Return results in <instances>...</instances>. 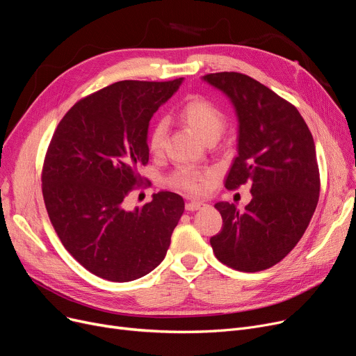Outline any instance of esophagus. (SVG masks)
<instances>
[{"label": "esophagus", "instance_id": "esophagus-1", "mask_svg": "<svg viewBox=\"0 0 356 356\" xmlns=\"http://www.w3.org/2000/svg\"><path fill=\"white\" fill-rule=\"evenodd\" d=\"M202 207H205L202 200H191V202L186 204V211H197Z\"/></svg>", "mask_w": 356, "mask_h": 356}]
</instances>
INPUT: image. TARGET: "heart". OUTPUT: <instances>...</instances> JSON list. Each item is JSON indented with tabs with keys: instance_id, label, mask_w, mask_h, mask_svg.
I'll list each match as a JSON object with an SVG mask.
<instances>
[{
	"instance_id": "1",
	"label": "heart",
	"mask_w": 356,
	"mask_h": 356,
	"mask_svg": "<svg viewBox=\"0 0 356 356\" xmlns=\"http://www.w3.org/2000/svg\"><path fill=\"white\" fill-rule=\"evenodd\" d=\"M180 119L202 140L207 143L209 140H218L225 129V115L218 106L212 102L193 97L181 107ZM167 135V123L160 120L152 128L148 147L152 154H160L164 148ZM168 183L173 188L186 191L191 193H204L209 186V177L204 173H199L193 168L181 167L168 177Z\"/></svg>"
}]
</instances>
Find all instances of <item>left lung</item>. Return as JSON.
Segmentation results:
<instances>
[{"label":"left lung","mask_w":356,"mask_h":356,"mask_svg":"<svg viewBox=\"0 0 356 356\" xmlns=\"http://www.w3.org/2000/svg\"><path fill=\"white\" fill-rule=\"evenodd\" d=\"M202 80L224 92L238 120L225 188L249 183L252 193L243 212L234 204H215L222 229L211 245L229 268L265 270L297 245L316 211L320 175L313 135L296 106L249 75L215 72Z\"/></svg>","instance_id":"obj_1"}]
</instances>
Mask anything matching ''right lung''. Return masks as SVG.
<instances>
[{
    "label": "right lung",
    "instance_id": "add662e5",
    "mask_svg": "<svg viewBox=\"0 0 356 356\" xmlns=\"http://www.w3.org/2000/svg\"><path fill=\"white\" fill-rule=\"evenodd\" d=\"M173 81H119L76 102L46 152L42 192L49 220L72 257L96 276L129 282L156 269L184 211L159 192L128 211L123 199L148 163L152 115L179 90Z\"/></svg>",
    "mask_w": 356,
    "mask_h": 356
}]
</instances>
